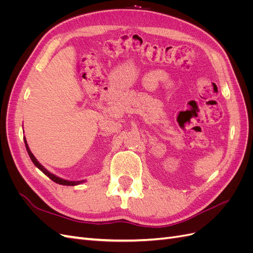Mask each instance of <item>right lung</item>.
Masks as SVG:
<instances>
[{
    "mask_svg": "<svg viewBox=\"0 0 253 253\" xmlns=\"http://www.w3.org/2000/svg\"><path fill=\"white\" fill-rule=\"evenodd\" d=\"M24 142H25V147H26V150H27V152H28V155H29V157H30V159H32V162L34 163V165L37 167V168H39V169L45 174V175H47L48 177L52 180V181H55V182H57V183H59V185H63V186H76V185H79V183H81V182H83V180H81V181H71V180H65V179H62V178H60V177H58V176H56V175H53V174H51V173H49L46 169H45V168L38 162V160L36 159V157L34 156V154L32 152H30V150H29V148H28V144H27V142H26V139H24Z\"/></svg>",
    "mask_w": 253,
    "mask_h": 253,
    "instance_id": "obj_1",
    "label": "right lung"
}]
</instances>
